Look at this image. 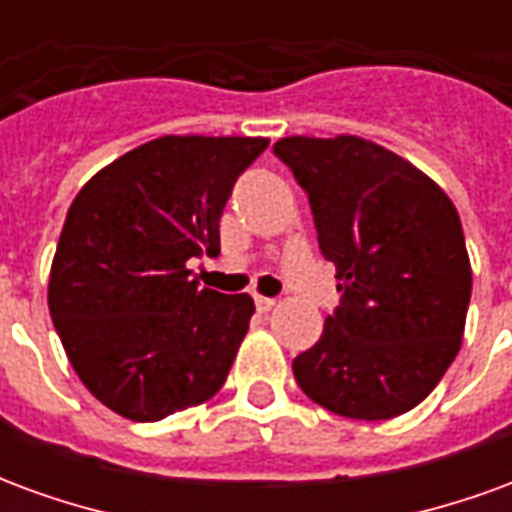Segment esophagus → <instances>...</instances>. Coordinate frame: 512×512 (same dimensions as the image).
<instances>
[{"label": "esophagus", "instance_id": "esophagus-1", "mask_svg": "<svg viewBox=\"0 0 512 512\" xmlns=\"http://www.w3.org/2000/svg\"><path fill=\"white\" fill-rule=\"evenodd\" d=\"M255 307L260 312H268L277 307V299H268V296H255Z\"/></svg>", "mask_w": 512, "mask_h": 512}]
</instances>
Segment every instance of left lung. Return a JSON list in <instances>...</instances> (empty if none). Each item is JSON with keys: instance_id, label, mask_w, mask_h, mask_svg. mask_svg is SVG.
<instances>
[{"instance_id": "1", "label": "left lung", "mask_w": 512, "mask_h": 512, "mask_svg": "<svg viewBox=\"0 0 512 512\" xmlns=\"http://www.w3.org/2000/svg\"><path fill=\"white\" fill-rule=\"evenodd\" d=\"M274 153L310 197L343 293L293 376L340 417L406 414L461 351L472 296L461 216L422 169L362 136H285Z\"/></svg>"}]
</instances>
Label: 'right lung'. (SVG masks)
<instances>
[{
    "mask_svg": "<svg viewBox=\"0 0 512 512\" xmlns=\"http://www.w3.org/2000/svg\"><path fill=\"white\" fill-rule=\"evenodd\" d=\"M263 136H158L95 172L68 208L49 312L76 376L106 408L156 422L222 389L255 301L200 288L219 219Z\"/></svg>",
    "mask_w": 512,
    "mask_h": 512,
    "instance_id": "obj_1",
    "label": "right lung"
}]
</instances>
